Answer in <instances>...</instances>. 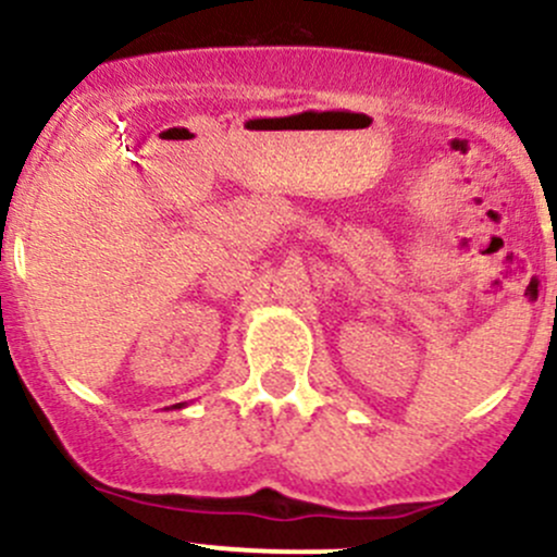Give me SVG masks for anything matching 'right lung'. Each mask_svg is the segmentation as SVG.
Here are the masks:
<instances>
[{"label":"right lung","mask_w":557,"mask_h":557,"mask_svg":"<svg viewBox=\"0 0 557 557\" xmlns=\"http://www.w3.org/2000/svg\"><path fill=\"white\" fill-rule=\"evenodd\" d=\"M173 408H184V403H178V405H173Z\"/></svg>","instance_id":"right-lung-1"}]
</instances>
